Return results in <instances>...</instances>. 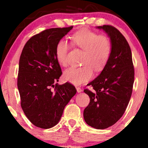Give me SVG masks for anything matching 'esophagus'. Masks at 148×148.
I'll return each mask as SVG.
<instances>
[{"mask_svg":"<svg viewBox=\"0 0 148 148\" xmlns=\"http://www.w3.org/2000/svg\"><path fill=\"white\" fill-rule=\"evenodd\" d=\"M76 90H77L78 92H82V89L79 87H76Z\"/></svg>","mask_w":148,"mask_h":148,"instance_id":"1","label":"esophagus"}]
</instances>
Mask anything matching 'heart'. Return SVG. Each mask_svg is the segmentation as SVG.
<instances>
[{
    "label": "heart",
    "mask_w": 148,
    "mask_h": 148,
    "mask_svg": "<svg viewBox=\"0 0 148 148\" xmlns=\"http://www.w3.org/2000/svg\"><path fill=\"white\" fill-rule=\"evenodd\" d=\"M71 43L84 51L81 67H69L63 73V79L74 85H81L92 78L93 69L101 71L109 61L112 53V44L106 35H99L93 30L84 28L78 30L70 37ZM69 45L61 39L56 45L55 54L60 65L67 64V56Z\"/></svg>",
    "instance_id": "b5f03b06"
}]
</instances>
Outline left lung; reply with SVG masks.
I'll use <instances>...</instances> for the list:
<instances>
[{"label":"left lung","instance_id":"1","mask_svg":"<svg viewBox=\"0 0 148 148\" xmlns=\"http://www.w3.org/2000/svg\"><path fill=\"white\" fill-rule=\"evenodd\" d=\"M97 28L111 39L112 53L101 74L88 84L92 90H84L90 97L84 118L90 127L103 130L117 123L125 112L133 89L134 68L130 47L123 34L110 25Z\"/></svg>","mask_w":148,"mask_h":148}]
</instances>
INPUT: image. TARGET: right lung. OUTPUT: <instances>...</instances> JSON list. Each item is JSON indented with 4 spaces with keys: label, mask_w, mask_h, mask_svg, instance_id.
I'll return each instance as SVG.
<instances>
[{
    "label": "right lung",
    "mask_w": 148,
    "mask_h": 148,
    "mask_svg": "<svg viewBox=\"0 0 148 148\" xmlns=\"http://www.w3.org/2000/svg\"><path fill=\"white\" fill-rule=\"evenodd\" d=\"M54 28L30 37L19 59L17 87L25 116L42 129L54 127L76 90L67 82L57 84L62 74L55 54L56 45L72 29Z\"/></svg>",
    "instance_id": "obj_1"
}]
</instances>
